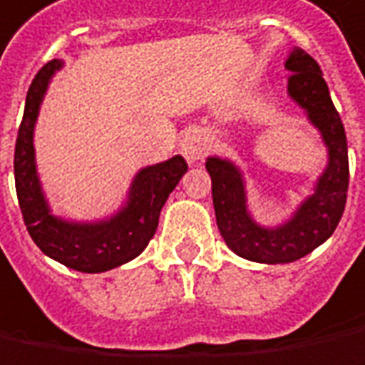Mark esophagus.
Instances as JSON below:
<instances>
[{"label":"esophagus","instance_id":"34e87169","mask_svg":"<svg viewBox=\"0 0 365 365\" xmlns=\"http://www.w3.org/2000/svg\"><path fill=\"white\" fill-rule=\"evenodd\" d=\"M180 153L187 158V163L192 165V163H199L200 158L207 154V144L202 143L199 134L188 132V134H185L182 143H180Z\"/></svg>","mask_w":365,"mask_h":365}]
</instances>
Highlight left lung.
Wrapping results in <instances>:
<instances>
[{"label": "left lung", "instance_id": "8db88e82", "mask_svg": "<svg viewBox=\"0 0 365 365\" xmlns=\"http://www.w3.org/2000/svg\"><path fill=\"white\" fill-rule=\"evenodd\" d=\"M285 68L291 72L287 94L302 106L327 148V166L315 182L314 195L279 227H263L247 209L241 170L219 156H209L205 165L211 175L217 227L227 247L243 259L267 265L297 261L325 243L344 215L349 185L346 130L319 66L307 51L293 48Z\"/></svg>", "mask_w": 365, "mask_h": 365}]
</instances>
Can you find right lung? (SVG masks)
<instances>
[{"label":"right lung","mask_w":365,"mask_h":365,"mask_svg":"<svg viewBox=\"0 0 365 365\" xmlns=\"http://www.w3.org/2000/svg\"><path fill=\"white\" fill-rule=\"evenodd\" d=\"M62 66V60L48 62L29 86L14 156L17 200L29 237L41 253L82 273H102L128 263L146 249L156 233L168 195L188 166L177 154L165 163L140 168L132 180L124 207L104 221L76 222L51 215L36 170L34 128L51 76Z\"/></svg>","instance_id":"right-lung-1"}]
</instances>
